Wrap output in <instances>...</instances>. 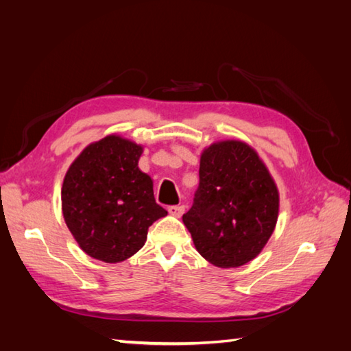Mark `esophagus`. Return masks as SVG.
Wrapping results in <instances>:
<instances>
[{
    "label": "esophagus",
    "instance_id": "obj_1",
    "mask_svg": "<svg viewBox=\"0 0 351 351\" xmlns=\"http://www.w3.org/2000/svg\"><path fill=\"white\" fill-rule=\"evenodd\" d=\"M185 211V206L184 205H178V206H170L169 208V214L173 215V217H181Z\"/></svg>",
    "mask_w": 351,
    "mask_h": 351
}]
</instances>
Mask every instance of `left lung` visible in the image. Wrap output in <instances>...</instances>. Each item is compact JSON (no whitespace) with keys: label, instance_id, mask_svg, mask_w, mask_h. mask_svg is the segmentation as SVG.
<instances>
[{"label":"left lung","instance_id":"8db88e82","mask_svg":"<svg viewBox=\"0 0 351 351\" xmlns=\"http://www.w3.org/2000/svg\"><path fill=\"white\" fill-rule=\"evenodd\" d=\"M199 191L182 215L196 250L220 268L255 259L274 232L279 190L256 149L241 140L214 141L200 152Z\"/></svg>","mask_w":351,"mask_h":351}]
</instances>
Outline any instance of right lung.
<instances>
[{
  "label": "right lung",
  "instance_id": "1",
  "mask_svg": "<svg viewBox=\"0 0 351 351\" xmlns=\"http://www.w3.org/2000/svg\"><path fill=\"white\" fill-rule=\"evenodd\" d=\"M143 145L110 134L87 145L66 171L62 211L77 244L93 259L123 263L143 247L156 205L154 181L138 167Z\"/></svg>",
  "mask_w": 351,
  "mask_h": 351
}]
</instances>
